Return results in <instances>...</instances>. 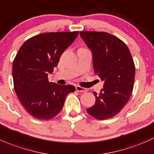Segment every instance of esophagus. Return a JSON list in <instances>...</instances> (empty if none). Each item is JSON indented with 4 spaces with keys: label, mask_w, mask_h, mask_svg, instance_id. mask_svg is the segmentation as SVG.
I'll return each instance as SVG.
<instances>
[{
    "label": "esophagus",
    "mask_w": 154,
    "mask_h": 154,
    "mask_svg": "<svg viewBox=\"0 0 154 154\" xmlns=\"http://www.w3.org/2000/svg\"><path fill=\"white\" fill-rule=\"evenodd\" d=\"M75 90H76L78 92H81V93H85V92L88 91V89L82 88V87H80V86L75 87Z\"/></svg>",
    "instance_id": "esophagus-1"
}]
</instances>
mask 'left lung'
Wrapping results in <instances>:
<instances>
[{
	"mask_svg": "<svg viewBox=\"0 0 154 154\" xmlns=\"http://www.w3.org/2000/svg\"><path fill=\"white\" fill-rule=\"evenodd\" d=\"M93 55V69L104 81L99 94L93 92L96 102L87 109L99 120L112 118L126 105L132 94L135 65L130 50L119 38L104 32H80Z\"/></svg>",
	"mask_w": 154,
	"mask_h": 154,
	"instance_id": "8db88e82",
	"label": "left lung"
}]
</instances>
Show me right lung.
<instances>
[{"instance_id":"obj_1","label":"right lung","mask_w":154,"mask_h":154,"mask_svg":"<svg viewBox=\"0 0 154 154\" xmlns=\"http://www.w3.org/2000/svg\"><path fill=\"white\" fill-rule=\"evenodd\" d=\"M79 32H47L33 36L19 49L12 64L14 88L28 113L40 120L53 118L62 110L72 85L49 82L59 58Z\"/></svg>"}]
</instances>
